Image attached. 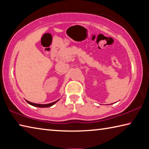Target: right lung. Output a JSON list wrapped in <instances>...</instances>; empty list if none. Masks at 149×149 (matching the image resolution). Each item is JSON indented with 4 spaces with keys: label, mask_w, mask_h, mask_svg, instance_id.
Returning a JSON list of instances; mask_svg holds the SVG:
<instances>
[{
    "label": "right lung",
    "mask_w": 149,
    "mask_h": 149,
    "mask_svg": "<svg viewBox=\"0 0 149 149\" xmlns=\"http://www.w3.org/2000/svg\"><path fill=\"white\" fill-rule=\"evenodd\" d=\"M58 100H56V101H55V102H52V103H49V104H36V103H33V102H29V101H28V100H26V101H27V103H28V104H31V105H32V106H33V107H40V108H47V107H51V106L54 105V104H55V103L58 101Z\"/></svg>",
    "instance_id": "1"
}]
</instances>
